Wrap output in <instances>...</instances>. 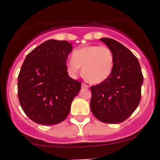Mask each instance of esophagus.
<instances>
[{"label":"esophagus","instance_id":"34e87169","mask_svg":"<svg viewBox=\"0 0 160 160\" xmlns=\"http://www.w3.org/2000/svg\"><path fill=\"white\" fill-rule=\"evenodd\" d=\"M81 88H89V86H88V84H86V83H82V84H81Z\"/></svg>","mask_w":160,"mask_h":160}]
</instances>
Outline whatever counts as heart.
Listing matches in <instances>:
<instances>
[{
	"mask_svg": "<svg viewBox=\"0 0 160 160\" xmlns=\"http://www.w3.org/2000/svg\"><path fill=\"white\" fill-rule=\"evenodd\" d=\"M114 56L106 46L88 45L73 52L72 59L67 62V69L72 76H77L83 67L85 78L92 83H100L111 75Z\"/></svg>",
	"mask_w": 160,
	"mask_h": 160,
	"instance_id": "1",
	"label": "heart"
}]
</instances>
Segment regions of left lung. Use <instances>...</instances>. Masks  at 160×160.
Returning a JSON list of instances; mask_svg holds the SVG:
<instances>
[{"label":"left lung","instance_id":"left-lung-1","mask_svg":"<svg viewBox=\"0 0 160 160\" xmlns=\"http://www.w3.org/2000/svg\"><path fill=\"white\" fill-rule=\"evenodd\" d=\"M100 40L112 52L114 65L107 80L91 87L90 106L100 121L122 123L140 103L143 83L142 69L135 55L123 44L111 38Z\"/></svg>","mask_w":160,"mask_h":160}]
</instances>
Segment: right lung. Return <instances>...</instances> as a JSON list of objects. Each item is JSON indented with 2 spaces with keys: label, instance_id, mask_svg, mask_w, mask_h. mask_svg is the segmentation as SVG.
<instances>
[{
  "label": "right lung",
  "instance_id": "1",
  "mask_svg": "<svg viewBox=\"0 0 160 160\" xmlns=\"http://www.w3.org/2000/svg\"><path fill=\"white\" fill-rule=\"evenodd\" d=\"M72 44L49 40L29 52L18 77V97L35 123L55 125L66 119L81 82L69 77L66 60Z\"/></svg>",
  "mask_w": 160,
  "mask_h": 160
}]
</instances>
